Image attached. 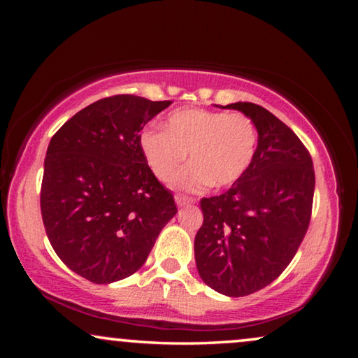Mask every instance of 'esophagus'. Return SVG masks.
<instances>
[{
	"label": "esophagus",
	"instance_id": "34e87169",
	"mask_svg": "<svg viewBox=\"0 0 358 358\" xmlns=\"http://www.w3.org/2000/svg\"><path fill=\"white\" fill-rule=\"evenodd\" d=\"M175 202H177L178 207H187V205L194 203V199L186 196H175Z\"/></svg>",
	"mask_w": 358,
	"mask_h": 358
}]
</instances>
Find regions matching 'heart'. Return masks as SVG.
Listing matches in <instances>:
<instances>
[{
	"mask_svg": "<svg viewBox=\"0 0 358 358\" xmlns=\"http://www.w3.org/2000/svg\"><path fill=\"white\" fill-rule=\"evenodd\" d=\"M164 129H145L138 145L151 172L169 181L189 153L192 164L177 175L178 189L227 187L243 177L257 151V129L241 113L183 108L169 115Z\"/></svg>",
	"mask_w": 358,
	"mask_h": 358,
	"instance_id": "1",
	"label": "heart"
}]
</instances>
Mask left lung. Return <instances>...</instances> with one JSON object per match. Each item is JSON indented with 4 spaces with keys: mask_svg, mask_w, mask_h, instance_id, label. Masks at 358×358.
I'll return each instance as SVG.
<instances>
[{
    "mask_svg": "<svg viewBox=\"0 0 358 358\" xmlns=\"http://www.w3.org/2000/svg\"><path fill=\"white\" fill-rule=\"evenodd\" d=\"M222 108L254 121L257 151L229 191L201 201L194 256L207 286L245 296L273 282L294 259L310 226L316 180L305 145L273 113L252 102Z\"/></svg>",
    "mask_w": 358,
    "mask_h": 358,
    "instance_id": "obj_1",
    "label": "left lung"
}]
</instances>
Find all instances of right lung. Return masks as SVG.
Segmentation results:
<instances>
[{
    "mask_svg": "<svg viewBox=\"0 0 358 358\" xmlns=\"http://www.w3.org/2000/svg\"><path fill=\"white\" fill-rule=\"evenodd\" d=\"M172 101L104 98L66 121L48 143L41 187L47 237L66 266L110 284L141 268L177 205L138 138Z\"/></svg>",
    "mask_w": 358,
    "mask_h": 358,
    "instance_id": "right-lung-1",
    "label": "right lung"
}]
</instances>
